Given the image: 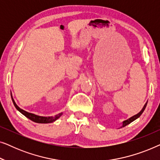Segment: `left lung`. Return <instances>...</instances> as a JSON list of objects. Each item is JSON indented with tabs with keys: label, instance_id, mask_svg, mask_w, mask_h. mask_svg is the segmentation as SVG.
<instances>
[{
	"label": "left lung",
	"instance_id": "left-lung-1",
	"mask_svg": "<svg viewBox=\"0 0 160 160\" xmlns=\"http://www.w3.org/2000/svg\"><path fill=\"white\" fill-rule=\"evenodd\" d=\"M147 102H148V101L146 102V104L144 105L143 108H142V110H141V111H140V112H139L138 113H137L136 115H135V116H133V117H130V119H128L125 120V121H124V122H123V124H122V128H124V127H125L126 125H128V124H130L131 122H132L133 121H134V120H135L136 119H138V118L139 117H141V115L142 114V113H143V112L144 111V110H145V108H146V105H147Z\"/></svg>",
	"mask_w": 160,
	"mask_h": 160
}]
</instances>
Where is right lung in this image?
I'll use <instances>...</instances> for the list:
<instances>
[{"label": "right lung", "mask_w": 160, "mask_h": 160, "mask_svg": "<svg viewBox=\"0 0 160 160\" xmlns=\"http://www.w3.org/2000/svg\"><path fill=\"white\" fill-rule=\"evenodd\" d=\"M12 99L13 103H14L15 108H16L17 110L19 111V112L22 113L24 116H25V117L28 118V119L32 120V122H36V123H43V124L51 123V122H53L54 121H56V120L58 119V118H60L61 117V115L62 114V113H59V114H57L56 116H54V117H40V116H38V115L33 114V113L27 112V111H25L22 110V109H21L18 106H17L16 103H15L14 100V99H13L12 97Z\"/></svg>", "instance_id": "obj_1"}]
</instances>
